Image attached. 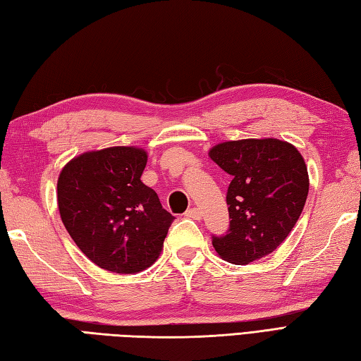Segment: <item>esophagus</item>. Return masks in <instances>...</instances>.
I'll list each match as a JSON object with an SVG mask.
<instances>
[{
    "label": "esophagus",
    "instance_id": "1",
    "mask_svg": "<svg viewBox=\"0 0 361 361\" xmlns=\"http://www.w3.org/2000/svg\"><path fill=\"white\" fill-rule=\"evenodd\" d=\"M185 216L190 218V219H201L202 212L200 209H196V207H191L185 212Z\"/></svg>",
    "mask_w": 361,
    "mask_h": 361
}]
</instances>
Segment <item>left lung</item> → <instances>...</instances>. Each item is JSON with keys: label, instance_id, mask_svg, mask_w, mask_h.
<instances>
[{"label": "left lung", "instance_id": "8db88e82", "mask_svg": "<svg viewBox=\"0 0 361 361\" xmlns=\"http://www.w3.org/2000/svg\"><path fill=\"white\" fill-rule=\"evenodd\" d=\"M209 157L232 176L226 201L231 226L212 245L223 260L247 264L268 255L296 226L308 195L304 157L279 138L218 143Z\"/></svg>", "mask_w": 361, "mask_h": 361}]
</instances>
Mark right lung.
Instances as JSON below:
<instances>
[{"label":"right lung","instance_id":"obj_1","mask_svg":"<svg viewBox=\"0 0 361 361\" xmlns=\"http://www.w3.org/2000/svg\"><path fill=\"white\" fill-rule=\"evenodd\" d=\"M148 154L135 146L88 151L57 179V204L70 237L99 268L132 274L159 259L174 216L140 180Z\"/></svg>","mask_w":361,"mask_h":361}]
</instances>
